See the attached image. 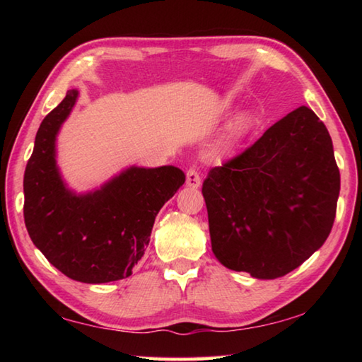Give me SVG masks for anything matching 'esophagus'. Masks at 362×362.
Instances as JSON below:
<instances>
[{
	"instance_id": "esophagus-1",
	"label": "esophagus",
	"mask_w": 362,
	"mask_h": 362,
	"mask_svg": "<svg viewBox=\"0 0 362 362\" xmlns=\"http://www.w3.org/2000/svg\"><path fill=\"white\" fill-rule=\"evenodd\" d=\"M187 185L189 188H198L201 185V177H199V173L194 168H189L187 170Z\"/></svg>"
}]
</instances>
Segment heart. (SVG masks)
<instances>
[{
	"label": "heart",
	"mask_w": 362,
	"mask_h": 362,
	"mask_svg": "<svg viewBox=\"0 0 362 362\" xmlns=\"http://www.w3.org/2000/svg\"><path fill=\"white\" fill-rule=\"evenodd\" d=\"M249 116L247 115H241V116H238V118L231 122L230 124V127H228V132H226V137H225V140H223V146H226V145H230L231 142H235V140L238 139V137H241L243 134H244V131L247 129V126H249Z\"/></svg>",
	"instance_id": "b5f03b06"
}]
</instances>
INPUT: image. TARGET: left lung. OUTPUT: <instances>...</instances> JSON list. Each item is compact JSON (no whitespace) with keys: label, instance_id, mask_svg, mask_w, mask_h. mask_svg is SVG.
<instances>
[{"label":"left lung","instance_id":"1","mask_svg":"<svg viewBox=\"0 0 362 362\" xmlns=\"http://www.w3.org/2000/svg\"><path fill=\"white\" fill-rule=\"evenodd\" d=\"M339 192L327 127L298 107L207 173L203 196L214 254L254 278L284 276L327 240Z\"/></svg>","mask_w":362,"mask_h":362}]
</instances>
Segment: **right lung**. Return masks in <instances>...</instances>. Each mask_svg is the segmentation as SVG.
Masks as SVG:
<instances>
[{"instance_id": "add662e5", "label": "right lung", "mask_w": 362, "mask_h": 362, "mask_svg": "<svg viewBox=\"0 0 362 362\" xmlns=\"http://www.w3.org/2000/svg\"><path fill=\"white\" fill-rule=\"evenodd\" d=\"M76 90L46 115L23 175V218L46 259L79 283L124 279L142 259L158 212L185 175L174 166L131 168L102 189L76 196L56 166V136L76 102Z\"/></svg>"}]
</instances>
